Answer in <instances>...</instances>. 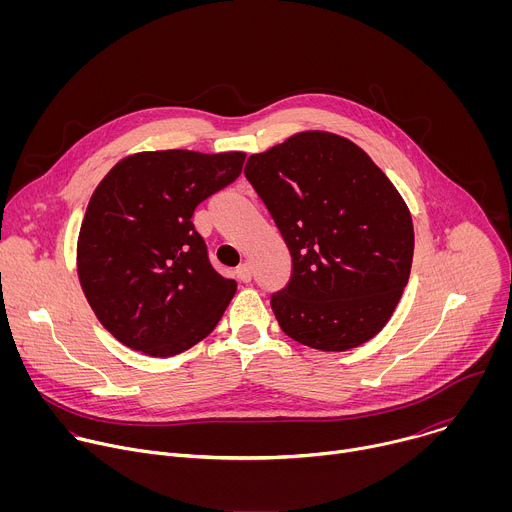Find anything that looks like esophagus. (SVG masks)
Returning a JSON list of instances; mask_svg holds the SVG:
<instances>
[{"instance_id": "esophagus-1", "label": "esophagus", "mask_w": 512, "mask_h": 512, "mask_svg": "<svg viewBox=\"0 0 512 512\" xmlns=\"http://www.w3.org/2000/svg\"><path fill=\"white\" fill-rule=\"evenodd\" d=\"M235 275H237V279H239V281L249 283V281H251V277H253V269H251V265H249V263H243V265H239V267H237Z\"/></svg>"}]
</instances>
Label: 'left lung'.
I'll use <instances>...</instances> for the list:
<instances>
[{"mask_svg": "<svg viewBox=\"0 0 512 512\" xmlns=\"http://www.w3.org/2000/svg\"><path fill=\"white\" fill-rule=\"evenodd\" d=\"M245 176L291 255L289 281L271 296L281 330L326 352L377 336L413 261L411 214L389 178L350 139L326 131L253 154Z\"/></svg>", "mask_w": 512, "mask_h": 512, "instance_id": "left-lung-1", "label": "left lung"}]
</instances>
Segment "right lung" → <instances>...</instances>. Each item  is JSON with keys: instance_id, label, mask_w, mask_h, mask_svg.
<instances>
[{"instance_id": "right-lung-1", "label": "right lung", "mask_w": 512, "mask_h": 512, "mask_svg": "<svg viewBox=\"0 0 512 512\" xmlns=\"http://www.w3.org/2000/svg\"><path fill=\"white\" fill-rule=\"evenodd\" d=\"M243 162V152H143L121 160L93 192L79 277L99 322L125 346L174 356L223 318L237 281L214 271L192 214L239 178Z\"/></svg>"}]
</instances>
